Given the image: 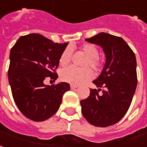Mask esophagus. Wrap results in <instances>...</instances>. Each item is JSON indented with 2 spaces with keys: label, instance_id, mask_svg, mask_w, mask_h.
<instances>
[{
  "label": "esophagus",
  "instance_id": "esophagus-1",
  "mask_svg": "<svg viewBox=\"0 0 147 147\" xmlns=\"http://www.w3.org/2000/svg\"><path fill=\"white\" fill-rule=\"evenodd\" d=\"M78 87V86L76 85H70V88H71V89H74V88H77Z\"/></svg>",
  "mask_w": 147,
  "mask_h": 147
}]
</instances>
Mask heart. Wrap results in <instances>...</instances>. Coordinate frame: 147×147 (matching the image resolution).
Returning a JSON list of instances; mask_svg holds the SVG:
<instances>
[{
	"label": "heart",
	"instance_id": "1",
	"mask_svg": "<svg viewBox=\"0 0 147 147\" xmlns=\"http://www.w3.org/2000/svg\"><path fill=\"white\" fill-rule=\"evenodd\" d=\"M82 51L85 53L87 58L84 62V65H89L96 71L100 70L102 62L98 58L99 51L93 44L86 43L82 47ZM72 57V51L69 47L64 50L59 59L61 65H65L70 62ZM93 77L92 70L88 67L77 68L75 66H68L64 68L60 73V78L63 82H68L74 85L82 84L90 80Z\"/></svg>",
	"mask_w": 147,
	"mask_h": 147
}]
</instances>
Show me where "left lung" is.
<instances>
[{
	"mask_svg": "<svg viewBox=\"0 0 147 147\" xmlns=\"http://www.w3.org/2000/svg\"><path fill=\"white\" fill-rule=\"evenodd\" d=\"M85 41L101 47L105 64L92 82L98 89L91 88L88 98L80 102L82 112L92 125L109 127L119 121L131 105L137 86L136 58L121 37L101 32Z\"/></svg>",
	"mask_w": 147,
	"mask_h": 147,
	"instance_id": "8db88e82",
	"label": "left lung"
}]
</instances>
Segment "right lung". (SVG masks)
<instances>
[{
	"mask_svg": "<svg viewBox=\"0 0 147 147\" xmlns=\"http://www.w3.org/2000/svg\"><path fill=\"white\" fill-rule=\"evenodd\" d=\"M69 42L56 43L39 34L20 37L10 51L9 82L20 111L33 121H44L58 112L62 96L70 89L66 82L47 85V77L55 73L62 53Z\"/></svg>",
	"mask_w": 147,
	"mask_h": 147,
	"instance_id": "add662e5",
	"label": "right lung"
}]
</instances>
